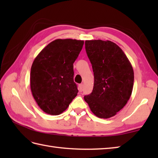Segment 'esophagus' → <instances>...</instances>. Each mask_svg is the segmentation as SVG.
<instances>
[{
  "instance_id": "esophagus-1",
  "label": "esophagus",
  "mask_w": 158,
  "mask_h": 158,
  "mask_svg": "<svg viewBox=\"0 0 158 158\" xmlns=\"http://www.w3.org/2000/svg\"><path fill=\"white\" fill-rule=\"evenodd\" d=\"M83 88V83H81V84H79V91L82 92Z\"/></svg>"
}]
</instances>
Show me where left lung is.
Listing matches in <instances>:
<instances>
[{
  "instance_id": "8db88e82",
  "label": "left lung",
  "mask_w": 158,
  "mask_h": 158,
  "mask_svg": "<svg viewBox=\"0 0 158 158\" xmlns=\"http://www.w3.org/2000/svg\"><path fill=\"white\" fill-rule=\"evenodd\" d=\"M87 55L92 65L94 83L92 92L85 96L92 112L99 118L115 116L132 94L134 70L125 53L110 41L85 42Z\"/></svg>"
}]
</instances>
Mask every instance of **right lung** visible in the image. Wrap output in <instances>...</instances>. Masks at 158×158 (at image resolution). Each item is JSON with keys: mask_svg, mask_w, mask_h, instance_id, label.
I'll return each mask as SVG.
<instances>
[{"mask_svg": "<svg viewBox=\"0 0 158 158\" xmlns=\"http://www.w3.org/2000/svg\"><path fill=\"white\" fill-rule=\"evenodd\" d=\"M83 43L81 40L56 39L35 58L31 70V89L35 101L45 113L60 115L77 95L73 63Z\"/></svg>", "mask_w": 158, "mask_h": 158, "instance_id": "obj_1", "label": "right lung"}]
</instances>
